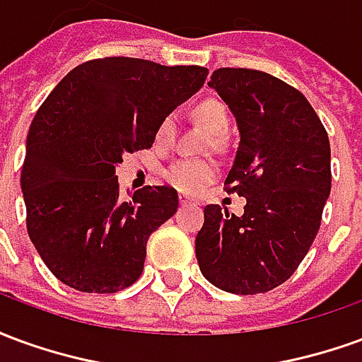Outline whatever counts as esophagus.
I'll list each match as a JSON object with an SVG mask.
<instances>
[{"label": "esophagus", "instance_id": "1", "mask_svg": "<svg viewBox=\"0 0 362 362\" xmlns=\"http://www.w3.org/2000/svg\"><path fill=\"white\" fill-rule=\"evenodd\" d=\"M178 202H180L182 207H186V205H196V202H194V199H189L188 196H180L178 197Z\"/></svg>", "mask_w": 362, "mask_h": 362}]
</instances>
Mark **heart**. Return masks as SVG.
<instances>
[{"mask_svg": "<svg viewBox=\"0 0 362 362\" xmlns=\"http://www.w3.org/2000/svg\"><path fill=\"white\" fill-rule=\"evenodd\" d=\"M192 116L197 124L213 135H225L230 126V116L225 104L217 98H205L192 106ZM176 124L173 116H163L155 127V143L168 147L174 139ZM217 176V165L211 160H178L166 168V182L184 194H197Z\"/></svg>", "mask_w": 362, "mask_h": 362, "instance_id": "heart-1", "label": "heart"}]
</instances>
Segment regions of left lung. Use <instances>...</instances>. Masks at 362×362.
Listing matches in <instances>:
<instances>
[{"mask_svg":"<svg viewBox=\"0 0 362 362\" xmlns=\"http://www.w3.org/2000/svg\"><path fill=\"white\" fill-rule=\"evenodd\" d=\"M207 85L238 124L225 186L246 205L240 217L205 205L197 264L221 291L267 293L295 273L318 235L332 189L329 139L303 93L273 75L221 67Z\"/></svg>","mask_w":362,"mask_h":362,"instance_id":"left-lung-1","label":"left lung"}]
</instances>
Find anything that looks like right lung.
Listing matches in <instances>:
<instances>
[{
  "label": "right lung",
  "mask_w": 362,
  "mask_h": 362,
  "mask_svg": "<svg viewBox=\"0 0 362 362\" xmlns=\"http://www.w3.org/2000/svg\"><path fill=\"white\" fill-rule=\"evenodd\" d=\"M207 69L149 59H90L71 69L36 112L21 189L27 230L67 287L116 293L139 279L147 240L178 209L170 186L119 196L124 153L149 149L163 116L204 87Z\"/></svg>",
  "instance_id": "1"
}]
</instances>
